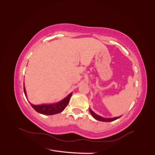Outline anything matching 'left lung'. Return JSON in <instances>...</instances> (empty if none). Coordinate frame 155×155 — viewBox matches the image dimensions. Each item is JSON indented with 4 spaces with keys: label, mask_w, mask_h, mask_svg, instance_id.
I'll list each match as a JSON object with an SVG mask.
<instances>
[{
    "label": "left lung",
    "mask_w": 155,
    "mask_h": 155,
    "mask_svg": "<svg viewBox=\"0 0 155 155\" xmlns=\"http://www.w3.org/2000/svg\"><path fill=\"white\" fill-rule=\"evenodd\" d=\"M90 114L94 117V118L97 120H99V121H101V122H112V121H114V120H115L120 118V117H121V116H120V117H113V118H104V117H101V116H100V115L96 114L95 113H94L92 110L90 109Z\"/></svg>",
    "instance_id": "8db88e82"
}]
</instances>
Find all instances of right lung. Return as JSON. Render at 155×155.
Here are the masks:
<instances>
[{
	"instance_id": "add662e5",
	"label": "right lung",
	"mask_w": 155,
	"mask_h": 155,
	"mask_svg": "<svg viewBox=\"0 0 155 155\" xmlns=\"http://www.w3.org/2000/svg\"><path fill=\"white\" fill-rule=\"evenodd\" d=\"M24 92L26 95V90L24 87ZM72 93H70L67 97L62 100V101L58 102L57 103L54 104H38V105H34V104H31V107L35 110L37 112L44 115H54L59 114V113L62 112L65 109V107L68 105L69 103L70 97H71Z\"/></svg>"
}]
</instances>
